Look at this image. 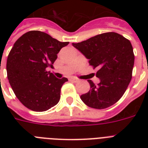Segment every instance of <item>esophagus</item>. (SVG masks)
Returning a JSON list of instances; mask_svg holds the SVG:
<instances>
[{"label": "esophagus", "mask_w": 148, "mask_h": 148, "mask_svg": "<svg viewBox=\"0 0 148 148\" xmlns=\"http://www.w3.org/2000/svg\"><path fill=\"white\" fill-rule=\"evenodd\" d=\"M71 81H74V82H77L79 81V79H77V77H71Z\"/></svg>", "instance_id": "esophagus-1"}]
</instances>
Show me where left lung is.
Masks as SVG:
<instances>
[{"label":"left lung","instance_id":"obj_1","mask_svg":"<svg viewBox=\"0 0 148 148\" xmlns=\"http://www.w3.org/2000/svg\"><path fill=\"white\" fill-rule=\"evenodd\" d=\"M97 68L101 82L95 85L88 80L90 89L81 96L86 105L104 109L117 103L124 95L132 78L134 54L131 43L119 34L107 32L82 42L72 44Z\"/></svg>","mask_w":148,"mask_h":148}]
</instances>
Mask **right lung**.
Instances as JSON below:
<instances>
[{"mask_svg": "<svg viewBox=\"0 0 148 148\" xmlns=\"http://www.w3.org/2000/svg\"><path fill=\"white\" fill-rule=\"evenodd\" d=\"M68 44L40 31H28L14 43L7 74L13 91L26 108L41 112L59 102L60 88L68 80L57 78L47 68H53L60 50Z\"/></svg>", "mask_w": 148, "mask_h": 148, "instance_id": "add662e5", "label": "right lung"}]
</instances>
